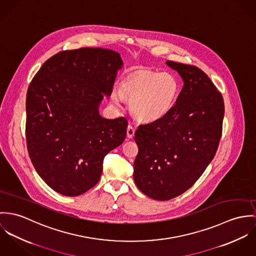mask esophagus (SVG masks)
Returning <instances> with one entry per match:
<instances>
[{
    "label": "esophagus",
    "instance_id": "1",
    "mask_svg": "<svg viewBox=\"0 0 256 256\" xmlns=\"http://www.w3.org/2000/svg\"><path fill=\"white\" fill-rule=\"evenodd\" d=\"M134 132H136L134 128L132 126H128V128H126V136H128V138H132L134 136Z\"/></svg>",
    "mask_w": 256,
    "mask_h": 256
}]
</instances>
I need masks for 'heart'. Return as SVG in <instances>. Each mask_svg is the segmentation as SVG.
<instances>
[{
	"label": "heart",
	"mask_w": 256,
	"mask_h": 256,
	"mask_svg": "<svg viewBox=\"0 0 256 256\" xmlns=\"http://www.w3.org/2000/svg\"><path fill=\"white\" fill-rule=\"evenodd\" d=\"M178 89V80L170 74L140 70L120 82L118 92L111 94V101L120 105L122 98L128 100L132 114L140 122H151L170 113Z\"/></svg>",
	"instance_id": "b5f03b06"
}]
</instances>
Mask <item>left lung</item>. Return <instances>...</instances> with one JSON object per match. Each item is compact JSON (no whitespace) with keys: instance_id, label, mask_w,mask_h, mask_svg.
<instances>
[{"instance_id":"8db88e82","label":"left lung","mask_w":256,"mask_h":256,"mask_svg":"<svg viewBox=\"0 0 256 256\" xmlns=\"http://www.w3.org/2000/svg\"><path fill=\"white\" fill-rule=\"evenodd\" d=\"M166 64L176 70L184 86L169 114L136 130L134 165L136 186L162 201L186 192L210 164L225 113L223 97L205 72L172 60Z\"/></svg>"}]
</instances>
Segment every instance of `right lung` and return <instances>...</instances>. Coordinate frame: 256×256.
Instances as JSON below:
<instances>
[{
    "instance_id": "obj_1",
    "label": "right lung",
    "mask_w": 256,
    "mask_h": 256,
    "mask_svg": "<svg viewBox=\"0 0 256 256\" xmlns=\"http://www.w3.org/2000/svg\"><path fill=\"white\" fill-rule=\"evenodd\" d=\"M124 62L103 48L64 51L38 70L26 96V143L40 178L55 192L78 196L100 180L103 159L126 138L128 120L99 113Z\"/></svg>"
}]
</instances>
